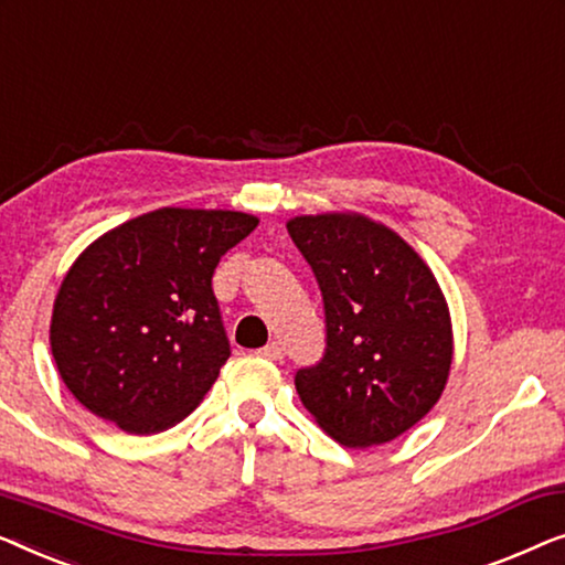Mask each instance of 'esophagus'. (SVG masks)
<instances>
[{
  "mask_svg": "<svg viewBox=\"0 0 565 565\" xmlns=\"http://www.w3.org/2000/svg\"><path fill=\"white\" fill-rule=\"evenodd\" d=\"M260 355H266L268 361H281L284 359V345L279 343V340H274V343L260 348Z\"/></svg>",
  "mask_w": 565,
  "mask_h": 565,
  "instance_id": "34e87169",
  "label": "esophagus"
}]
</instances>
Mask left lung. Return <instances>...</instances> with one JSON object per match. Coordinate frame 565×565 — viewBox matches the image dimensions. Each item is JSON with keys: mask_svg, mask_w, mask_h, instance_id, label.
Here are the masks:
<instances>
[{"mask_svg": "<svg viewBox=\"0 0 565 565\" xmlns=\"http://www.w3.org/2000/svg\"><path fill=\"white\" fill-rule=\"evenodd\" d=\"M324 301L328 348L297 371L315 423L348 448L388 443L438 404L452 363V324L438 279L392 227L359 212L286 222Z\"/></svg>", "mask_w": 565, "mask_h": 565, "instance_id": "1", "label": "left lung"}]
</instances>
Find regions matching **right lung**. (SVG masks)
<instances>
[{
  "label": "right lung",
  "mask_w": 565,
  "mask_h": 565,
  "mask_svg": "<svg viewBox=\"0 0 565 565\" xmlns=\"http://www.w3.org/2000/svg\"><path fill=\"white\" fill-rule=\"evenodd\" d=\"M256 225L245 212L161 206L74 260L53 301L51 351L92 415L130 435L192 415L230 359L212 274Z\"/></svg>",
  "instance_id": "add662e5"
}]
</instances>
